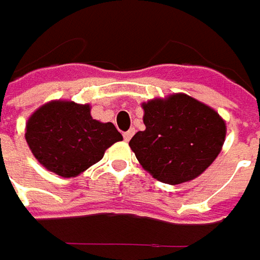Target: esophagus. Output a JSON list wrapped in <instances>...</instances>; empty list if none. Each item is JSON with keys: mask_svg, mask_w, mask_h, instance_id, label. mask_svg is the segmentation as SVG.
Here are the masks:
<instances>
[{"mask_svg": "<svg viewBox=\"0 0 260 260\" xmlns=\"http://www.w3.org/2000/svg\"><path fill=\"white\" fill-rule=\"evenodd\" d=\"M134 132H135V131H134V129H129V131H126V132H123V139H125V141L128 142V141H129V139L132 138Z\"/></svg>", "mask_w": 260, "mask_h": 260, "instance_id": "1", "label": "esophagus"}]
</instances>
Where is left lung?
<instances>
[{
	"instance_id": "obj_1",
	"label": "left lung",
	"mask_w": 260,
	"mask_h": 260,
	"mask_svg": "<svg viewBox=\"0 0 260 260\" xmlns=\"http://www.w3.org/2000/svg\"><path fill=\"white\" fill-rule=\"evenodd\" d=\"M145 131L129 141L139 164L158 181L181 184L206 171L220 154L226 123L210 106L184 93L142 103Z\"/></svg>"
}]
</instances>
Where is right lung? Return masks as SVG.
<instances>
[{
  "instance_id": "right-lung-1",
  "label": "right lung",
  "mask_w": 260,
  "mask_h": 260,
  "mask_svg": "<svg viewBox=\"0 0 260 260\" xmlns=\"http://www.w3.org/2000/svg\"><path fill=\"white\" fill-rule=\"evenodd\" d=\"M25 141L41 166L70 178L101 161L122 135L112 122L93 119L89 105L53 101L28 118Z\"/></svg>"
}]
</instances>
